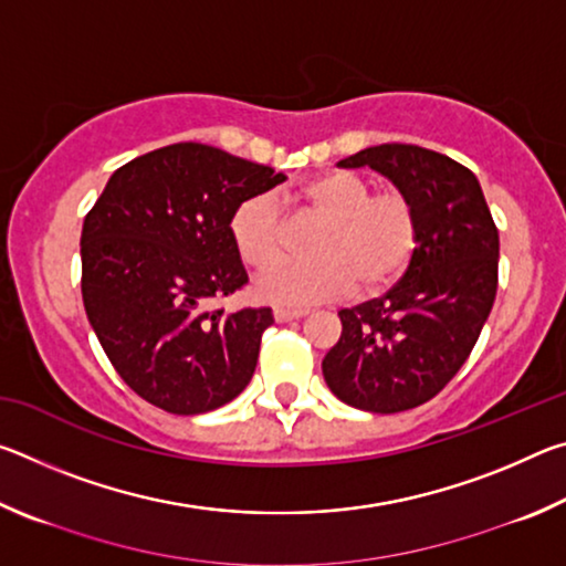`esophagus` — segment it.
Masks as SVG:
<instances>
[{
    "label": "esophagus",
    "instance_id": "obj_1",
    "mask_svg": "<svg viewBox=\"0 0 566 566\" xmlns=\"http://www.w3.org/2000/svg\"><path fill=\"white\" fill-rule=\"evenodd\" d=\"M306 310H286V306H274V319L276 322H292V319H302L306 317Z\"/></svg>",
    "mask_w": 566,
    "mask_h": 566
}]
</instances>
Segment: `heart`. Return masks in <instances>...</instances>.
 Returning a JSON list of instances; mask_svg holds the SVG:
<instances>
[{
    "mask_svg": "<svg viewBox=\"0 0 566 566\" xmlns=\"http://www.w3.org/2000/svg\"><path fill=\"white\" fill-rule=\"evenodd\" d=\"M295 214L322 221L310 263L271 262L285 253L291 223L272 195L244 199L229 217V237L239 260L260 274L256 292L266 302L306 306L339 300L359 286V294H377L397 282L415 256L419 217L401 191H375L352 171H329L280 197Z\"/></svg>",
    "mask_w": 566,
    "mask_h": 566,
    "instance_id": "b5f03b06",
    "label": "heart"
}]
</instances>
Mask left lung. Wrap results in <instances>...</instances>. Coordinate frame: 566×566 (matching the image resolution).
<instances>
[{"instance_id": "8db88e82", "label": "left lung", "mask_w": 566, "mask_h": 566, "mask_svg": "<svg viewBox=\"0 0 566 566\" xmlns=\"http://www.w3.org/2000/svg\"><path fill=\"white\" fill-rule=\"evenodd\" d=\"M337 165L389 177L419 217L405 276L339 312L342 337L322 361L344 405L395 415L437 397L472 354L496 296L500 232L476 177L439 151L395 142Z\"/></svg>"}]
</instances>
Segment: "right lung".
<instances>
[{
    "instance_id": "add662e5",
    "label": "right lung",
    "mask_w": 566,
    "mask_h": 566,
    "mask_svg": "<svg viewBox=\"0 0 566 566\" xmlns=\"http://www.w3.org/2000/svg\"><path fill=\"white\" fill-rule=\"evenodd\" d=\"M284 179L179 142L119 167L84 217V310L112 367L149 405L205 415L252 379L272 310L209 304L247 284L229 217Z\"/></svg>"
}]
</instances>
